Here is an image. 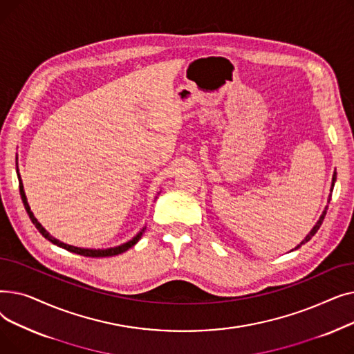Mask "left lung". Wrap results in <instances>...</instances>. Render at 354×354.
Listing matches in <instances>:
<instances>
[{"label": "left lung", "instance_id": "8db88e82", "mask_svg": "<svg viewBox=\"0 0 354 354\" xmlns=\"http://www.w3.org/2000/svg\"><path fill=\"white\" fill-rule=\"evenodd\" d=\"M336 178H337V174L336 172H334L333 174V178H331V187H330V192H333V188H334V183H336ZM330 199H331V194L328 195V199H327V203H330ZM327 208H328V205H326V208H324V211H323V214L320 215V218H319V221L317 222H315V225L311 228V231L306 235V238L301 241V243L299 244V245H297L294 250H299L303 244H306V243H308V241L314 236V234L315 232H317L319 231V228H320V225L323 224V219H324V216H326V212H327ZM294 250H291V251H294Z\"/></svg>", "mask_w": 354, "mask_h": 354}]
</instances>
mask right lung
I'll use <instances>...</instances> for the list:
<instances>
[{
    "label": "right lung",
    "mask_w": 354,
    "mask_h": 354,
    "mask_svg": "<svg viewBox=\"0 0 354 354\" xmlns=\"http://www.w3.org/2000/svg\"><path fill=\"white\" fill-rule=\"evenodd\" d=\"M17 160H18V158H17ZM17 178H18V183H20V195H21V199H23V203H24V208H26V211H27V214H28L31 222L35 225V228L39 230V232H40L46 239H48L50 243H53L54 245H57V247H60V248H64V250H67V251H70V252L79 254V255H84V257H93V258L119 255V254L127 251L129 248H132L135 244H138V241L142 238V235H143V232H145V230H146V227H143L132 239H129L127 243H123V244L116 245V247H110V248H102V250H100V248H97V250H96V248H82V247H74V245H68V244H66V243H62V241H59L57 238H54L53 235H50V232H48V231L40 224V222L37 221V218L34 216V214H32V211H31V208H30V205H28V201H27L26 192H24L23 180H21V175H20V169H18V162H17ZM158 195H159V194H158Z\"/></svg>",
    "instance_id": "1"
}]
</instances>
